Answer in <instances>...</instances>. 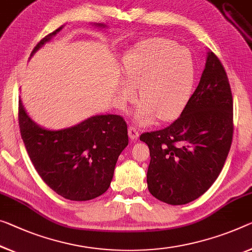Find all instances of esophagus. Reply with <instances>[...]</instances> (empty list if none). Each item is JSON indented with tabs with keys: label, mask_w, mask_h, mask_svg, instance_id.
<instances>
[{
	"label": "esophagus",
	"mask_w": 252,
	"mask_h": 252,
	"mask_svg": "<svg viewBox=\"0 0 252 252\" xmlns=\"http://www.w3.org/2000/svg\"><path fill=\"white\" fill-rule=\"evenodd\" d=\"M128 135H129V138L133 139V141H136V139L138 138L139 134H138V130L135 128L134 126H130L128 128Z\"/></svg>",
	"instance_id": "34e87169"
}]
</instances>
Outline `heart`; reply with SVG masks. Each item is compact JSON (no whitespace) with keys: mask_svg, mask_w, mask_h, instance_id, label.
I'll return each mask as SVG.
<instances>
[{"mask_svg":"<svg viewBox=\"0 0 252 252\" xmlns=\"http://www.w3.org/2000/svg\"><path fill=\"white\" fill-rule=\"evenodd\" d=\"M126 81L118 87V102L134 100L135 88L142 100L135 114L142 125L157 117L172 121L180 115L190 94L195 67L191 54L176 41L150 38L139 42L124 56Z\"/></svg>","mask_w":252,"mask_h":252,"instance_id":"heart-1","label":"heart"}]
</instances>
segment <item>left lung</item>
<instances>
[{"label":"left lung","instance_id":"obj_1","mask_svg":"<svg viewBox=\"0 0 252 252\" xmlns=\"http://www.w3.org/2000/svg\"><path fill=\"white\" fill-rule=\"evenodd\" d=\"M233 136V99L218 56L207 53L198 87L177 121L143 133L150 149L149 191L170 205L190 203L214 184Z\"/></svg>","mask_w":252,"mask_h":252}]
</instances>
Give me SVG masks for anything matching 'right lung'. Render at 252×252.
<instances>
[{
    "instance_id": "obj_1",
    "label": "right lung",
    "mask_w": 252,
    "mask_h": 252,
    "mask_svg": "<svg viewBox=\"0 0 252 252\" xmlns=\"http://www.w3.org/2000/svg\"><path fill=\"white\" fill-rule=\"evenodd\" d=\"M96 26L104 28L103 23ZM63 26L38 42V49ZM19 126L34 169L49 188L76 202L99 197L109 188L122 151L128 145L127 124L118 115H95L68 128L37 125L19 100Z\"/></svg>"
}]
</instances>
